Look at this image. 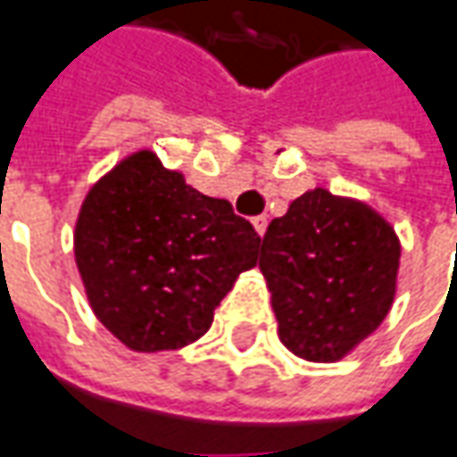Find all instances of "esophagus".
<instances>
[{"label":"esophagus","mask_w":457,"mask_h":457,"mask_svg":"<svg viewBox=\"0 0 457 457\" xmlns=\"http://www.w3.org/2000/svg\"><path fill=\"white\" fill-rule=\"evenodd\" d=\"M252 226H254V231H257L260 237H264V231H267V218L264 216L252 218Z\"/></svg>","instance_id":"1"}]
</instances>
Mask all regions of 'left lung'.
Listing matches in <instances>:
<instances>
[{"mask_svg":"<svg viewBox=\"0 0 457 457\" xmlns=\"http://www.w3.org/2000/svg\"><path fill=\"white\" fill-rule=\"evenodd\" d=\"M401 241L357 197L313 187L272 218L260 270L287 350L337 362L388 316L396 298Z\"/></svg>","mask_w":457,"mask_h":457,"instance_id":"obj_1","label":"left lung"}]
</instances>
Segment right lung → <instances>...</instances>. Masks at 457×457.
Here are the masks:
<instances>
[{"label": "right lung", "instance_id": "1", "mask_svg": "<svg viewBox=\"0 0 457 457\" xmlns=\"http://www.w3.org/2000/svg\"><path fill=\"white\" fill-rule=\"evenodd\" d=\"M260 234L223 197H208L151 149L120 159L89 187L74 226V260L104 329L133 353L197 342Z\"/></svg>", "mask_w": 457, "mask_h": 457}]
</instances>
